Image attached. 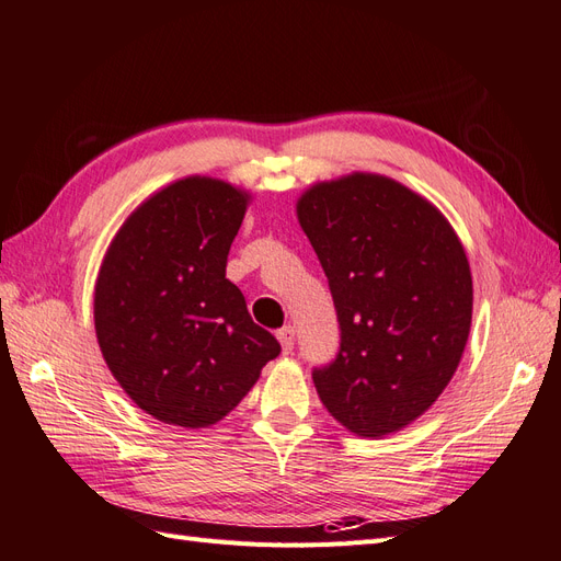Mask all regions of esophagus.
I'll list each match as a JSON object with an SVG mask.
<instances>
[{
  "mask_svg": "<svg viewBox=\"0 0 561 561\" xmlns=\"http://www.w3.org/2000/svg\"><path fill=\"white\" fill-rule=\"evenodd\" d=\"M277 339H279V343H282V353L289 355V353L294 351V339H296L294 327H282L279 332H277Z\"/></svg>",
  "mask_w": 561,
  "mask_h": 561,
  "instance_id": "1",
  "label": "esophagus"
}]
</instances>
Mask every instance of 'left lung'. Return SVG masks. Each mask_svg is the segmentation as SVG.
Returning a JSON list of instances; mask_svg holds the SVG:
<instances>
[{
    "instance_id": "1",
    "label": "left lung",
    "mask_w": 561,
    "mask_h": 561,
    "mask_svg": "<svg viewBox=\"0 0 561 561\" xmlns=\"http://www.w3.org/2000/svg\"><path fill=\"white\" fill-rule=\"evenodd\" d=\"M296 215L341 327L314 389L351 434H396L436 403L462 360L473 306L462 241L431 201L377 172L312 184Z\"/></svg>"
}]
</instances>
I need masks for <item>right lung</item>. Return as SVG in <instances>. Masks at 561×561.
<instances>
[{
  "mask_svg": "<svg viewBox=\"0 0 561 561\" xmlns=\"http://www.w3.org/2000/svg\"><path fill=\"white\" fill-rule=\"evenodd\" d=\"M249 201L225 180L170 182L127 215L99 267V348L133 403L163 424L220 422L282 351L225 277Z\"/></svg>",
  "mask_w": 561,
  "mask_h": 561,
  "instance_id": "1",
  "label": "right lung"
}]
</instances>
